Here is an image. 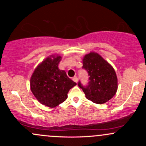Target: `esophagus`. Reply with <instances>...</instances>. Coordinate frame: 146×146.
Listing matches in <instances>:
<instances>
[{"label":"esophagus","mask_w":146,"mask_h":146,"mask_svg":"<svg viewBox=\"0 0 146 146\" xmlns=\"http://www.w3.org/2000/svg\"><path fill=\"white\" fill-rule=\"evenodd\" d=\"M73 80L75 82L77 83L78 82V78L75 76V77H74V78H73Z\"/></svg>","instance_id":"1"}]
</instances>
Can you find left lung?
I'll return each instance as SVG.
<instances>
[{
  "label": "left lung",
  "mask_w": 146,
  "mask_h": 146,
  "mask_svg": "<svg viewBox=\"0 0 146 146\" xmlns=\"http://www.w3.org/2000/svg\"><path fill=\"white\" fill-rule=\"evenodd\" d=\"M83 69L88 73V82L84 86L79 81L86 98L95 104H102L110 100L116 93L117 78L111 65L96 53H90L83 59Z\"/></svg>",
  "instance_id": "8db88e82"
}]
</instances>
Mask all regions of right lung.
<instances>
[{
	"mask_svg": "<svg viewBox=\"0 0 146 146\" xmlns=\"http://www.w3.org/2000/svg\"><path fill=\"white\" fill-rule=\"evenodd\" d=\"M47 58L35 69L30 80L33 94L42 104L54 108L67 98L69 90L76 85L66 72L58 68L61 57Z\"/></svg>",
	"mask_w": 146,
	"mask_h": 146,
	"instance_id": "add662e5",
	"label": "right lung"
}]
</instances>
